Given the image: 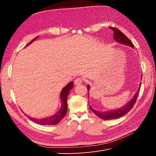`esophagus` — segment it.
Returning a JSON list of instances; mask_svg holds the SVG:
<instances>
[{"label": "esophagus", "mask_w": 156, "mask_h": 156, "mask_svg": "<svg viewBox=\"0 0 156 156\" xmlns=\"http://www.w3.org/2000/svg\"><path fill=\"white\" fill-rule=\"evenodd\" d=\"M81 83H82V79H81V78H80V77L77 78L74 81V84H75V85H78V84H80Z\"/></svg>", "instance_id": "34e87169"}]
</instances>
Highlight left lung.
Listing matches in <instances>:
<instances>
[{
  "instance_id": "left-lung-1",
  "label": "left lung",
  "mask_w": 156,
  "mask_h": 156,
  "mask_svg": "<svg viewBox=\"0 0 156 156\" xmlns=\"http://www.w3.org/2000/svg\"><path fill=\"white\" fill-rule=\"evenodd\" d=\"M111 29H112L114 31V39L119 44H124L127 46H129L131 48L134 49V47L133 44L131 43V41L127 38V36L124 34L121 31H120L119 29L115 27H111ZM142 79V78H141ZM141 83L139 84V86L140 87ZM140 87L138 88L137 91L135 94V95L133 96L129 101L127 102L126 105L122 106V107H120L119 108H115V109H111L108 111H98L94 110L93 108H92L90 106V108L91 111L96 115L99 118L103 119V120H114L117 119L121 118L123 116L126 115L127 112H129L132 108L133 107L135 103L136 102V99H137V96L139 95V92L140 90ZM87 89L88 92V97H89V91L90 89V87L89 84L87 85Z\"/></svg>"
}]
</instances>
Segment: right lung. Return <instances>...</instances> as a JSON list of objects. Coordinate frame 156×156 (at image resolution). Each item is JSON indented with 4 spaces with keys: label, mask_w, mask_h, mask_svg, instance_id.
Masks as SVG:
<instances>
[{
    "label": "right lung",
    "mask_w": 156,
    "mask_h": 156,
    "mask_svg": "<svg viewBox=\"0 0 156 156\" xmlns=\"http://www.w3.org/2000/svg\"><path fill=\"white\" fill-rule=\"evenodd\" d=\"M38 36L36 37L35 38L33 39L30 43L28 44L26 47H27L30 44H32L33 41H35ZM73 87V82L71 81L69 82L66 86L64 87L60 94V101H61V106L60 109L55 113V115H53L49 116H47L44 119H34V118H32L30 116H28L29 119L32 122H35V123L40 125H56L58 124L59 122L62 120L63 118L66 116L68 111V104H67V97L71 89H72Z\"/></svg>",
    "instance_id": "1"
}]
</instances>
